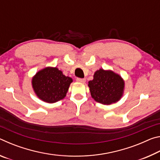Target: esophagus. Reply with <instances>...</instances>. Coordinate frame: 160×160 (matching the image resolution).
Instances as JSON below:
<instances>
[{
	"label": "esophagus",
	"instance_id": "34e87169",
	"mask_svg": "<svg viewBox=\"0 0 160 160\" xmlns=\"http://www.w3.org/2000/svg\"><path fill=\"white\" fill-rule=\"evenodd\" d=\"M76 80H77V82H82V83L85 82V81H86V80L84 79V78H77Z\"/></svg>",
	"mask_w": 160,
	"mask_h": 160
}]
</instances>
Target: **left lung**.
<instances>
[{
    "label": "left lung",
    "mask_w": 160,
    "mask_h": 160,
    "mask_svg": "<svg viewBox=\"0 0 160 160\" xmlns=\"http://www.w3.org/2000/svg\"><path fill=\"white\" fill-rule=\"evenodd\" d=\"M92 97L103 104H111L118 101L122 96L124 82L118 75L111 70L99 69L94 79L88 82Z\"/></svg>",
    "instance_id": "1"
}]
</instances>
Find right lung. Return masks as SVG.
Listing matches in <instances>:
<instances>
[{"instance_id": "right-lung-1", "label": "right lung", "mask_w": 160, "mask_h": 160, "mask_svg": "<svg viewBox=\"0 0 160 160\" xmlns=\"http://www.w3.org/2000/svg\"><path fill=\"white\" fill-rule=\"evenodd\" d=\"M72 78L65 76L56 68H46L32 79V87L39 98L48 103L63 99L68 90Z\"/></svg>"}]
</instances>
